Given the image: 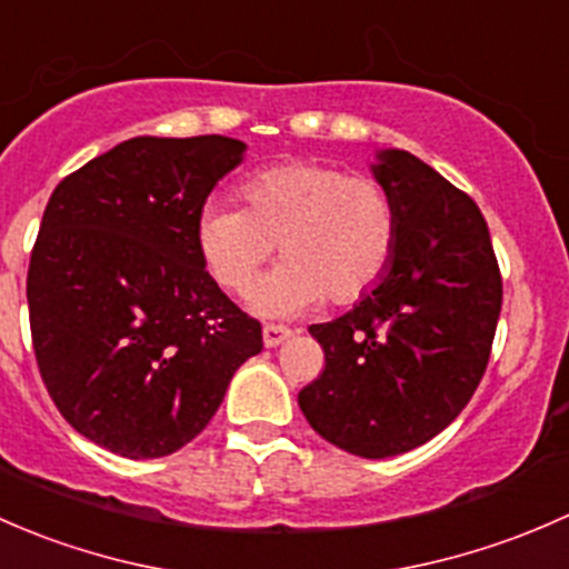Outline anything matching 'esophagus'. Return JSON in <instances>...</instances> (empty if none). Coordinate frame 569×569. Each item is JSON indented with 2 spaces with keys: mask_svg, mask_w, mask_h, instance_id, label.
Returning <instances> with one entry per match:
<instances>
[{
  "mask_svg": "<svg viewBox=\"0 0 569 569\" xmlns=\"http://www.w3.org/2000/svg\"><path fill=\"white\" fill-rule=\"evenodd\" d=\"M290 337H292L290 328L273 326V323L262 326V342H266V348H277V345H282L284 339H290Z\"/></svg>",
  "mask_w": 569,
  "mask_h": 569,
  "instance_id": "esophagus-1",
  "label": "esophagus"
}]
</instances>
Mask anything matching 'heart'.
Segmentation results:
<instances>
[{"label": "heart", "mask_w": 569, "mask_h": 569, "mask_svg": "<svg viewBox=\"0 0 569 569\" xmlns=\"http://www.w3.org/2000/svg\"><path fill=\"white\" fill-rule=\"evenodd\" d=\"M246 210L204 204L197 243L210 277L246 292L277 251L282 266L257 287V312L290 318L331 303H353L389 271L397 213L389 191L372 178L318 161L260 169L241 186Z\"/></svg>", "instance_id": "heart-1"}]
</instances>
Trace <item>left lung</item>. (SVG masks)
Returning a JSON list of instances; mask_svg holds the SVG:
<instances>
[{"instance_id":"left-lung-1","label":"left lung","mask_w":569,"mask_h":569,"mask_svg":"<svg viewBox=\"0 0 569 569\" xmlns=\"http://www.w3.org/2000/svg\"><path fill=\"white\" fill-rule=\"evenodd\" d=\"M372 174L395 202V257L348 315L309 326L326 367L298 406L328 443L380 460L468 406L493 348L501 273L482 210L436 169L380 150Z\"/></svg>"}]
</instances>
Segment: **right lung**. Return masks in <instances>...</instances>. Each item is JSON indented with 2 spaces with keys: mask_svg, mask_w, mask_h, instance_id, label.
Here are the masks:
<instances>
[{
  "mask_svg": "<svg viewBox=\"0 0 569 569\" xmlns=\"http://www.w3.org/2000/svg\"><path fill=\"white\" fill-rule=\"evenodd\" d=\"M230 137H137L68 174L27 277L40 378L76 432L163 458L219 411L262 328L204 271V199L243 161Z\"/></svg>",
  "mask_w": 569,
  "mask_h": 569,
  "instance_id": "obj_1",
  "label": "right lung"
}]
</instances>
